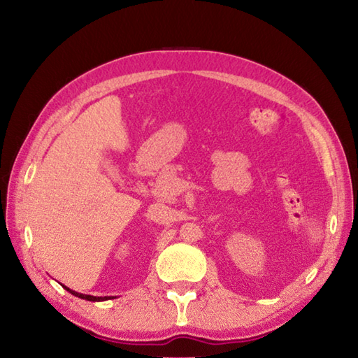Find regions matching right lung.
<instances>
[{"instance_id":"obj_1","label":"right lung","mask_w":358,"mask_h":358,"mask_svg":"<svg viewBox=\"0 0 358 358\" xmlns=\"http://www.w3.org/2000/svg\"><path fill=\"white\" fill-rule=\"evenodd\" d=\"M67 292H71L72 295L78 296V299H83V300H87V301H104V300H109V299H113V296H94V295H85V294H80V292H75L72 291V289H69L67 286H63Z\"/></svg>"}]
</instances>
